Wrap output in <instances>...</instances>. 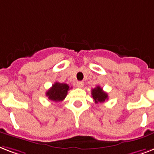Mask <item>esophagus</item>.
Returning <instances> with one entry per match:
<instances>
[{
    "label": "esophagus",
    "instance_id": "34e87169",
    "mask_svg": "<svg viewBox=\"0 0 154 154\" xmlns=\"http://www.w3.org/2000/svg\"><path fill=\"white\" fill-rule=\"evenodd\" d=\"M84 85V82H77V86L79 88H82Z\"/></svg>",
    "mask_w": 154,
    "mask_h": 154
}]
</instances>
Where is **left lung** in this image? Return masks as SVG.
<instances>
[{
    "mask_svg": "<svg viewBox=\"0 0 154 154\" xmlns=\"http://www.w3.org/2000/svg\"><path fill=\"white\" fill-rule=\"evenodd\" d=\"M91 95H92L94 103H103L108 99V95L106 92H104L100 86H97L91 90Z\"/></svg>",
    "mask_w": 154,
    "mask_h": 154,
    "instance_id": "1",
    "label": "left lung"
}]
</instances>
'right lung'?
<instances>
[{"instance_id":"right-lung-1","label":"right lung","mask_w":154,"mask_h":154,"mask_svg":"<svg viewBox=\"0 0 154 154\" xmlns=\"http://www.w3.org/2000/svg\"><path fill=\"white\" fill-rule=\"evenodd\" d=\"M69 89L70 88L69 85L65 83L55 82L52 86L47 91L46 96H48V98L53 102H61L67 96Z\"/></svg>"}]
</instances>
